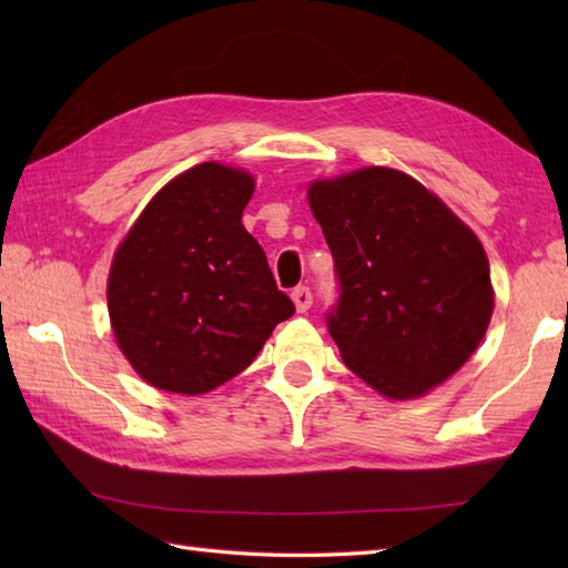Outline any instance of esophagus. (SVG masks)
<instances>
[{"instance_id": "1", "label": "esophagus", "mask_w": 568, "mask_h": 568, "mask_svg": "<svg viewBox=\"0 0 568 568\" xmlns=\"http://www.w3.org/2000/svg\"><path fill=\"white\" fill-rule=\"evenodd\" d=\"M291 297H293L297 312H307L312 307V293H310V287H305V285L295 287Z\"/></svg>"}]
</instances>
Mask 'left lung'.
<instances>
[{"instance_id":"left-lung-1","label":"left lung","mask_w":568,"mask_h":568,"mask_svg":"<svg viewBox=\"0 0 568 568\" xmlns=\"http://www.w3.org/2000/svg\"><path fill=\"white\" fill-rule=\"evenodd\" d=\"M310 210L332 248L344 364L388 400H415L462 368L496 305L486 248L442 197L403 171L317 178Z\"/></svg>"}]
</instances>
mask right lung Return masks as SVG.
Returning <instances> with one entry per match:
<instances>
[{
    "label": "right lung",
    "mask_w": 568,
    "mask_h": 568,
    "mask_svg": "<svg viewBox=\"0 0 568 568\" xmlns=\"http://www.w3.org/2000/svg\"><path fill=\"white\" fill-rule=\"evenodd\" d=\"M256 180L207 161L165 183L116 246L106 310L119 352L159 390L202 395L258 356L293 303L244 224Z\"/></svg>",
    "instance_id": "right-lung-1"
}]
</instances>
